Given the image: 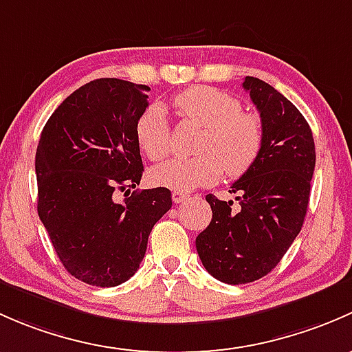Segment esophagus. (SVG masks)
<instances>
[{
  "mask_svg": "<svg viewBox=\"0 0 352 352\" xmlns=\"http://www.w3.org/2000/svg\"><path fill=\"white\" fill-rule=\"evenodd\" d=\"M190 200V195L188 193H181V191H173V201L175 203H183Z\"/></svg>",
  "mask_w": 352,
  "mask_h": 352,
  "instance_id": "34e87169",
  "label": "esophagus"
}]
</instances>
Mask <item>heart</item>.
<instances>
[{
    "label": "heart",
    "instance_id": "1",
    "mask_svg": "<svg viewBox=\"0 0 352 352\" xmlns=\"http://www.w3.org/2000/svg\"><path fill=\"white\" fill-rule=\"evenodd\" d=\"M173 107L184 122L203 129L197 142L198 155L169 159L152 168V184L186 193L215 183L223 173L241 177L256 164L264 147V125L256 113L242 111L237 98L212 86H191L175 96ZM135 140L151 161L168 155L169 125L161 107L151 104L139 115Z\"/></svg>",
    "mask_w": 352,
    "mask_h": 352
}]
</instances>
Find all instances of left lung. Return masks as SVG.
Segmentation results:
<instances>
[{"label":"left lung","mask_w":352,"mask_h":352,"mask_svg":"<svg viewBox=\"0 0 352 352\" xmlns=\"http://www.w3.org/2000/svg\"><path fill=\"white\" fill-rule=\"evenodd\" d=\"M242 88L263 120L264 147L230 186L237 208L206 195L212 222L197 237L205 270L229 285L251 283L276 267L302 230L315 169L314 135L298 108L252 76H245Z\"/></svg>","instance_id":"obj_1"}]
</instances>
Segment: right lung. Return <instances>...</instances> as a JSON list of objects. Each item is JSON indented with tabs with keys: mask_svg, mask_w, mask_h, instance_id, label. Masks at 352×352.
I'll return each mask as SVG.
<instances>
[{
	"mask_svg": "<svg viewBox=\"0 0 352 352\" xmlns=\"http://www.w3.org/2000/svg\"><path fill=\"white\" fill-rule=\"evenodd\" d=\"M149 89L117 78L86 82L41 133L38 217L67 273L88 285L108 288L133 276L152 227L173 205L168 188L130 195L144 171L135 122ZM117 190L126 191L123 202Z\"/></svg>",
	"mask_w": 352,
	"mask_h": 352,
	"instance_id": "add662e5",
	"label": "right lung"
}]
</instances>
